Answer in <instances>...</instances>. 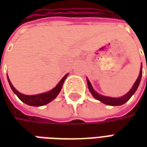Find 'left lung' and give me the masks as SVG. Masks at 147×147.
Instances as JSON below:
<instances>
[{
  "label": "left lung",
  "mask_w": 147,
  "mask_h": 147,
  "mask_svg": "<svg viewBox=\"0 0 147 147\" xmlns=\"http://www.w3.org/2000/svg\"><path fill=\"white\" fill-rule=\"evenodd\" d=\"M142 66H141V70H140V73H139V76L138 77V79L136 80V82L134 84V86H132V88L131 89L129 92L127 93V94H125L123 97L121 98H110V97H105V96L101 95L99 94L97 92H95L94 89H93L91 84L90 83V81L88 79H86V81H87V85H88V88H89V90L90 91V93L92 94V95L94 97V98H96L97 100H98L100 102H102V103H104L105 105H113V106H116V105H121L126 103L130 98L131 97L135 94V92L136 91V90L139 86V83H140V81H141V78H142Z\"/></svg>",
  "instance_id": "8db88e82"
}]
</instances>
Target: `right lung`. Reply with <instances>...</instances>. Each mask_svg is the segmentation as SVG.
<instances>
[{
    "instance_id": "add662e5",
    "label": "right lung",
    "mask_w": 147,
    "mask_h": 147,
    "mask_svg": "<svg viewBox=\"0 0 147 147\" xmlns=\"http://www.w3.org/2000/svg\"><path fill=\"white\" fill-rule=\"evenodd\" d=\"M67 75L68 74H66L63 77V79L59 82V83L53 90H49V92L43 93V94H36V95H25V94H21V93H20L15 89L14 86H12V84H11L10 80L8 79V80L12 91L17 95L18 98L20 99L22 102H24L27 105H31V106H42V105H45L49 103L58 95V94L60 93L61 88H62L64 80L67 78Z\"/></svg>"
}]
</instances>
